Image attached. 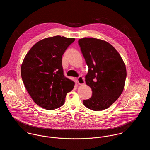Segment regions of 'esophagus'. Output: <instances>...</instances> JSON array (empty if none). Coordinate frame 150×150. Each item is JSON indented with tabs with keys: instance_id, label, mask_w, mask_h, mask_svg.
<instances>
[{
	"instance_id": "34e87169",
	"label": "esophagus",
	"mask_w": 150,
	"mask_h": 150,
	"mask_svg": "<svg viewBox=\"0 0 150 150\" xmlns=\"http://www.w3.org/2000/svg\"><path fill=\"white\" fill-rule=\"evenodd\" d=\"M78 81L79 84L80 85H82L85 83V81L84 79L83 78V77L81 76H79L78 78Z\"/></svg>"
}]
</instances>
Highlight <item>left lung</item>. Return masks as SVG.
I'll return each mask as SVG.
<instances>
[{
	"label": "left lung",
	"mask_w": 150,
	"mask_h": 150,
	"mask_svg": "<svg viewBox=\"0 0 150 150\" xmlns=\"http://www.w3.org/2000/svg\"><path fill=\"white\" fill-rule=\"evenodd\" d=\"M78 44L88 67L86 84L92 96L83 103L93 111L110 107L123 91L127 71L120 55L106 42L92 38L79 39Z\"/></svg>",
	"instance_id": "8db88e82"
}]
</instances>
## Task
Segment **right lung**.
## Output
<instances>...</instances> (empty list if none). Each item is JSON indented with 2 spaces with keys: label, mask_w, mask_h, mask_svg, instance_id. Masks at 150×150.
<instances>
[{
  "label": "right lung",
  "mask_w": 150,
  "mask_h": 150,
  "mask_svg": "<svg viewBox=\"0 0 150 150\" xmlns=\"http://www.w3.org/2000/svg\"><path fill=\"white\" fill-rule=\"evenodd\" d=\"M74 38L55 36L38 42L25 57L21 68L25 88L36 104L48 110L62 106L74 82L65 77L62 57Z\"/></svg>",
  "instance_id": "obj_1"
}]
</instances>
